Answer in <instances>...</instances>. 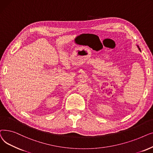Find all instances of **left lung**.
I'll return each mask as SVG.
<instances>
[{"label": "left lung", "instance_id": "1", "mask_svg": "<svg viewBox=\"0 0 153 153\" xmlns=\"http://www.w3.org/2000/svg\"><path fill=\"white\" fill-rule=\"evenodd\" d=\"M137 47H138V49H139V50H140V51H141V49H140V47H138V46H137Z\"/></svg>", "mask_w": 153, "mask_h": 153}]
</instances>
